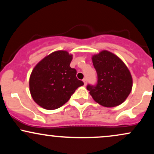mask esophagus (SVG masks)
I'll list each match as a JSON object with an SVG mask.
<instances>
[{
    "mask_svg": "<svg viewBox=\"0 0 154 154\" xmlns=\"http://www.w3.org/2000/svg\"><path fill=\"white\" fill-rule=\"evenodd\" d=\"M83 82H84V85H87V82H88V80H87V79L86 78H84L83 79Z\"/></svg>",
    "mask_w": 154,
    "mask_h": 154,
    "instance_id": "obj_1",
    "label": "esophagus"
}]
</instances>
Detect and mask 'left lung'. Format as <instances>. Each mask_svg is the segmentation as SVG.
I'll list each match as a JSON object with an SVG mask.
<instances>
[{
    "instance_id": "obj_1",
    "label": "left lung",
    "mask_w": 154,
    "mask_h": 154,
    "mask_svg": "<svg viewBox=\"0 0 154 154\" xmlns=\"http://www.w3.org/2000/svg\"><path fill=\"white\" fill-rule=\"evenodd\" d=\"M98 76L95 85H88V91L95 102L105 107L117 106L130 95L132 78L125 63L115 54L102 51L92 57Z\"/></svg>"
}]
</instances>
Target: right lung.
<instances>
[{"label": "right lung", "instance_id": "add662e5", "mask_svg": "<svg viewBox=\"0 0 154 154\" xmlns=\"http://www.w3.org/2000/svg\"><path fill=\"white\" fill-rule=\"evenodd\" d=\"M72 55L57 51L45 56L32 72L29 91L33 100L48 110L59 109L66 103L79 87L84 85L70 67Z\"/></svg>", "mask_w": 154, "mask_h": 154}]
</instances>
